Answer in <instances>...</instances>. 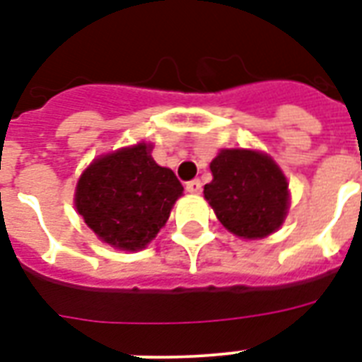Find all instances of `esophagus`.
<instances>
[{
	"instance_id": "esophagus-1",
	"label": "esophagus",
	"mask_w": 362,
	"mask_h": 362,
	"mask_svg": "<svg viewBox=\"0 0 362 362\" xmlns=\"http://www.w3.org/2000/svg\"><path fill=\"white\" fill-rule=\"evenodd\" d=\"M201 186H203V184H201V180H192L186 184V189L189 193H199L201 192Z\"/></svg>"
}]
</instances>
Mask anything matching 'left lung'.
Masks as SVG:
<instances>
[{
    "label": "left lung",
    "instance_id": "1",
    "mask_svg": "<svg viewBox=\"0 0 362 362\" xmlns=\"http://www.w3.org/2000/svg\"><path fill=\"white\" fill-rule=\"evenodd\" d=\"M212 182L204 199L227 231L240 238H264L284 223L289 184L274 159L255 150H221L210 163Z\"/></svg>",
    "mask_w": 362,
    "mask_h": 362
}]
</instances>
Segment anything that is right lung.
<instances>
[{"instance_id": "right-lung-1", "label": "right lung", "mask_w": 362, "mask_h": 362, "mask_svg": "<svg viewBox=\"0 0 362 362\" xmlns=\"http://www.w3.org/2000/svg\"><path fill=\"white\" fill-rule=\"evenodd\" d=\"M152 144L139 142L93 159L78 178L75 206L86 226L118 250L136 252L167 223L184 187L150 156Z\"/></svg>"}]
</instances>
